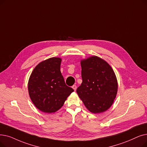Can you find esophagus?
<instances>
[{
	"mask_svg": "<svg viewBox=\"0 0 147 147\" xmlns=\"http://www.w3.org/2000/svg\"><path fill=\"white\" fill-rule=\"evenodd\" d=\"M72 88H73V89H74V91H76V89H77V86H76V85H73V86H72Z\"/></svg>",
	"mask_w": 147,
	"mask_h": 147,
	"instance_id": "1",
	"label": "esophagus"
}]
</instances>
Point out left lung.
<instances>
[{
    "instance_id": "obj_1",
    "label": "left lung",
    "mask_w": 147,
    "mask_h": 147,
    "mask_svg": "<svg viewBox=\"0 0 147 147\" xmlns=\"http://www.w3.org/2000/svg\"><path fill=\"white\" fill-rule=\"evenodd\" d=\"M82 83L77 92L87 109L93 113L106 111L118 92V81L113 69L106 61L91 56L80 61Z\"/></svg>"
}]
</instances>
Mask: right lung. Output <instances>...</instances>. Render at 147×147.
Instances as JSON below:
<instances>
[{
    "label": "right lung",
    "instance_id": "1",
    "mask_svg": "<svg viewBox=\"0 0 147 147\" xmlns=\"http://www.w3.org/2000/svg\"><path fill=\"white\" fill-rule=\"evenodd\" d=\"M62 59L53 57L40 62L28 81L31 101L40 111L51 113L63 106L73 89L66 85L61 72Z\"/></svg>",
    "mask_w": 147,
    "mask_h": 147
}]
</instances>
